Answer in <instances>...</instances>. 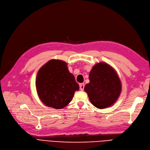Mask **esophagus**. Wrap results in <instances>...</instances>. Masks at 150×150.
I'll return each mask as SVG.
<instances>
[{
	"label": "esophagus",
	"instance_id": "34e87169",
	"mask_svg": "<svg viewBox=\"0 0 150 150\" xmlns=\"http://www.w3.org/2000/svg\"><path fill=\"white\" fill-rule=\"evenodd\" d=\"M80 89L82 91L84 90V87H85V84L84 83H80Z\"/></svg>",
	"mask_w": 150,
	"mask_h": 150
}]
</instances>
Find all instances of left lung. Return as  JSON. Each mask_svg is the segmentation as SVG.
<instances>
[{"label": "left lung", "mask_w": 150, "mask_h": 150, "mask_svg": "<svg viewBox=\"0 0 150 150\" xmlns=\"http://www.w3.org/2000/svg\"><path fill=\"white\" fill-rule=\"evenodd\" d=\"M89 80L84 90L95 107L105 108L118 99L122 90L121 82L116 71L108 64H96L90 72Z\"/></svg>", "instance_id": "1"}]
</instances>
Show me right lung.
Here are the masks:
<instances>
[{
  "label": "right lung",
  "mask_w": 150,
  "mask_h": 150,
  "mask_svg": "<svg viewBox=\"0 0 150 150\" xmlns=\"http://www.w3.org/2000/svg\"><path fill=\"white\" fill-rule=\"evenodd\" d=\"M36 88L43 103L48 107L61 109L71 101L79 85L65 62L51 60L38 71Z\"/></svg>",
  "instance_id": "obj_1"
}]
</instances>
